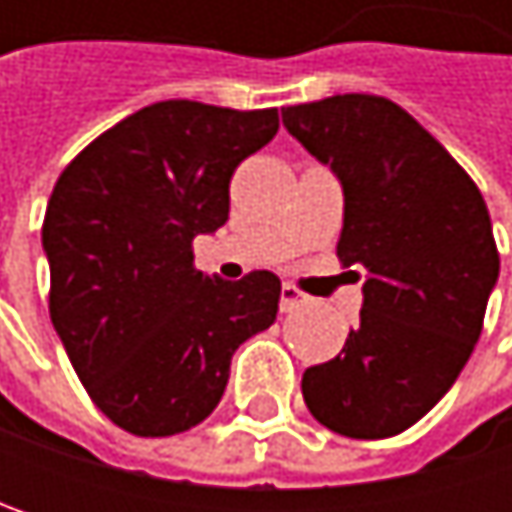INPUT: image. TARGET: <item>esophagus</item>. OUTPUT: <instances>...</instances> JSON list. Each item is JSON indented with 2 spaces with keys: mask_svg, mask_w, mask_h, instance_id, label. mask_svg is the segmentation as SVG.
<instances>
[{
  "mask_svg": "<svg viewBox=\"0 0 512 512\" xmlns=\"http://www.w3.org/2000/svg\"><path fill=\"white\" fill-rule=\"evenodd\" d=\"M308 302V293H302L296 284H284L281 287V311L287 314V311H296L299 305H305Z\"/></svg>",
  "mask_w": 512,
  "mask_h": 512,
  "instance_id": "1",
  "label": "esophagus"
}]
</instances>
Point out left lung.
Masks as SVG:
<instances>
[{"mask_svg":"<svg viewBox=\"0 0 512 512\" xmlns=\"http://www.w3.org/2000/svg\"><path fill=\"white\" fill-rule=\"evenodd\" d=\"M281 118L338 174V260L364 272L358 326L341 356L302 373L305 406L347 439L397 436L448 394L480 338L498 281L486 201L388 97L335 94Z\"/></svg>","mask_w":512,"mask_h":512,"instance_id":"left-lung-1","label":"left lung"}]
</instances>
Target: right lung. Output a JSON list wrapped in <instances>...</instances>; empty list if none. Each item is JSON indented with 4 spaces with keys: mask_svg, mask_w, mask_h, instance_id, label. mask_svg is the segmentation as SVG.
Here are the masks:
<instances>
[{
    "mask_svg": "<svg viewBox=\"0 0 512 512\" xmlns=\"http://www.w3.org/2000/svg\"><path fill=\"white\" fill-rule=\"evenodd\" d=\"M278 109L145 106L55 180L44 216L50 317L94 406L133 436H174L222 400L231 356L278 314V275L222 281L192 240L228 222L237 165Z\"/></svg>",
    "mask_w": 512,
    "mask_h": 512,
    "instance_id": "obj_1",
    "label": "right lung"
}]
</instances>
